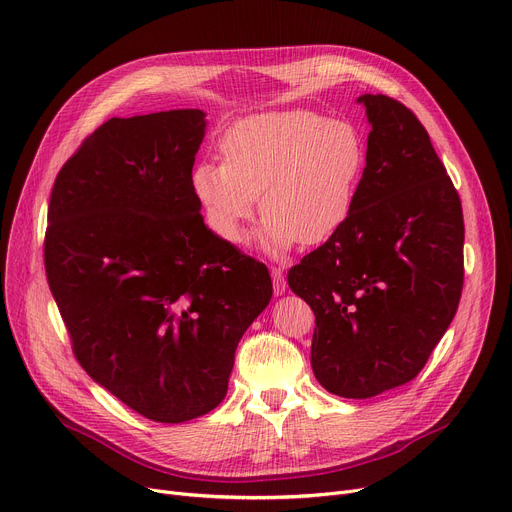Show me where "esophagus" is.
Returning <instances> with one entry per match:
<instances>
[{"instance_id":"esophagus-1","label":"esophagus","mask_w":512,"mask_h":512,"mask_svg":"<svg viewBox=\"0 0 512 512\" xmlns=\"http://www.w3.org/2000/svg\"><path fill=\"white\" fill-rule=\"evenodd\" d=\"M271 280H274V292L280 296L286 292V280L282 267H271Z\"/></svg>"}]
</instances>
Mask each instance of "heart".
<instances>
[{"mask_svg":"<svg viewBox=\"0 0 512 512\" xmlns=\"http://www.w3.org/2000/svg\"><path fill=\"white\" fill-rule=\"evenodd\" d=\"M224 160H201L191 187L218 236L241 245L261 193V243L282 253L319 245L354 208L366 148L358 129L292 109L245 117L222 138Z\"/></svg>","mask_w":512,"mask_h":512,"instance_id":"1","label":"heart"}]
</instances>
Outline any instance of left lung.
<instances>
[{"instance_id":"obj_1","label":"left lung","mask_w":512,"mask_h":512,"mask_svg":"<svg viewBox=\"0 0 512 512\" xmlns=\"http://www.w3.org/2000/svg\"><path fill=\"white\" fill-rule=\"evenodd\" d=\"M372 125L354 208L288 271L315 313L311 364L333 395L366 399L416 379L463 290V210L420 119L364 94Z\"/></svg>"}]
</instances>
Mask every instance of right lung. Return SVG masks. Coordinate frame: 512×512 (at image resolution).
Segmentation results:
<instances>
[{
  "label": "right lung",
  "instance_id": "right-lung-1",
  "mask_svg": "<svg viewBox=\"0 0 512 512\" xmlns=\"http://www.w3.org/2000/svg\"><path fill=\"white\" fill-rule=\"evenodd\" d=\"M206 113L102 123L55 179L45 271L72 350L133 412L179 424L224 399L271 298L265 263L214 234L191 187Z\"/></svg>",
  "mask_w": 512,
  "mask_h": 512
}]
</instances>
